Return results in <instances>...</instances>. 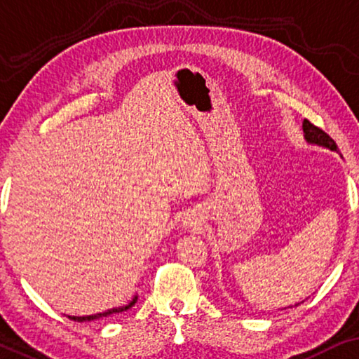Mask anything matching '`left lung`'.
<instances>
[{
  "label": "left lung",
  "instance_id": "left-lung-1",
  "mask_svg": "<svg viewBox=\"0 0 359 359\" xmlns=\"http://www.w3.org/2000/svg\"><path fill=\"white\" fill-rule=\"evenodd\" d=\"M302 130H304V138L307 143L324 146V148H329L330 151H337L338 153V146L335 141H333L324 130L316 127V125H312L309 120H304V122H302ZM299 304L301 302H297V304H294V306H299Z\"/></svg>",
  "mask_w": 359,
  "mask_h": 359
}]
</instances>
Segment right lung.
<instances>
[{
  "mask_svg": "<svg viewBox=\"0 0 359 359\" xmlns=\"http://www.w3.org/2000/svg\"><path fill=\"white\" fill-rule=\"evenodd\" d=\"M136 299H138V296H135L133 299H131L128 304H125L122 307H114V309H109L105 312H100V314H94V316H84V317H76V316H68V319H72L74 322H89V320H95V319H100V317H109V316H114V314H118V312H125L128 311L130 307L135 306Z\"/></svg>",
  "mask_w": 359,
  "mask_h": 359,
  "instance_id": "1",
  "label": "right lung"
}]
</instances>
